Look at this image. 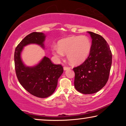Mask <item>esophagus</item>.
Listing matches in <instances>:
<instances>
[{"label": "esophagus", "mask_w": 126, "mask_h": 126, "mask_svg": "<svg viewBox=\"0 0 126 126\" xmlns=\"http://www.w3.org/2000/svg\"><path fill=\"white\" fill-rule=\"evenodd\" d=\"M69 69H70V68L69 67H64V68H63L64 71H67V70H68Z\"/></svg>", "instance_id": "obj_1"}]
</instances>
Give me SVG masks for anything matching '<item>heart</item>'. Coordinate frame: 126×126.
Segmentation results:
<instances>
[{
  "instance_id": "obj_1",
  "label": "heart",
  "mask_w": 126,
  "mask_h": 126,
  "mask_svg": "<svg viewBox=\"0 0 126 126\" xmlns=\"http://www.w3.org/2000/svg\"><path fill=\"white\" fill-rule=\"evenodd\" d=\"M92 43L86 36H72L60 40L58 46L52 48L53 54L62 58L67 54V59L73 65H79L88 58L91 53Z\"/></svg>"
}]
</instances>
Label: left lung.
Returning a JSON list of instances; mask_svg holds the SVG:
<instances>
[{
  "mask_svg": "<svg viewBox=\"0 0 126 126\" xmlns=\"http://www.w3.org/2000/svg\"><path fill=\"white\" fill-rule=\"evenodd\" d=\"M92 38L91 53L84 63L73 68L74 87L83 94L95 93L107 82L112 65L110 46L101 35L88 32Z\"/></svg>",
  "mask_w": 126,
  "mask_h": 126,
  "instance_id": "8db88e82",
  "label": "left lung"
}]
</instances>
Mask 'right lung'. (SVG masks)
I'll list each match as a JSON object with an SVG mask.
<instances>
[{
  "mask_svg": "<svg viewBox=\"0 0 126 126\" xmlns=\"http://www.w3.org/2000/svg\"><path fill=\"white\" fill-rule=\"evenodd\" d=\"M46 37L43 33H31L20 42L14 53L15 68L19 82L31 94L42 98L54 92L63 68L60 64H53L46 56L34 65L28 66L22 60V53L25 47L30 44H36L44 49Z\"/></svg>",
  "mask_w": 126,
  "mask_h": 126,
  "instance_id": "right-lung-1",
  "label": "right lung"
}]
</instances>
